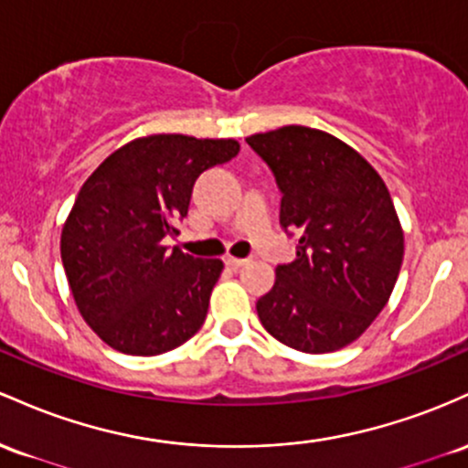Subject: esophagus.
I'll use <instances>...</instances> for the list:
<instances>
[{"label": "esophagus", "mask_w": 468, "mask_h": 468, "mask_svg": "<svg viewBox=\"0 0 468 468\" xmlns=\"http://www.w3.org/2000/svg\"><path fill=\"white\" fill-rule=\"evenodd\" d=\"M248 259H236V256H225V265L232 267V270H239V267H243Z\"/></svg>", "instance_id": "1"}]
</instances>
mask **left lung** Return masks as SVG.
Here are the masks:
<instances>
[{
    "mask_svg": "<svg viewBox=\"0 0 468 468\" xmlns=\"http://www.w3.org/2000/svg\"><path fill=\"white\" fill-rule=\"evenodd\" d=\"M274 172L281 225L296 259L256 303L262 327L287 347L327 354L365 334L400 274L404 234L380 175L335 136L304 125L251 134Z\"/></svg>",
    "mask_w": 468,
    "mask_h": 468,
    "instance_id": "obj_1",
    "label": "left lung"
}]
</instances>
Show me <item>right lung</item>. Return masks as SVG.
Returning <instances> with one entry per match:
<instances>
[{
	"mask_svg": "<svg viewBox=\"0 0 468 468\" xmlns=\"http://www.w3.org/2000/svg\"><path fill=\"white\" fill-rule=\"evenodd\" d=\"M234 139L150 134L88 176L61 229V261L92 332L121 354L159 356L206 323L223 261L167 248L201 172L239 154Z\"/></svg>",
	"mask_w": 468,
	"mask_h": 468,
	"instance_id": "add662e5",
	"label": "right lung"
}]
</instances>
